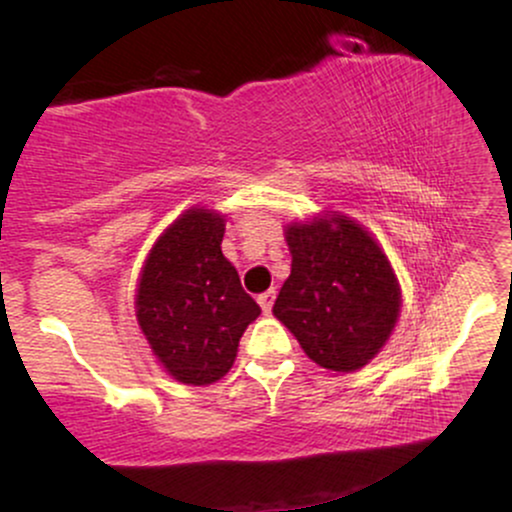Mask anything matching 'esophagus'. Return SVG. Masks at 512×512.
<instances>
[{"instance_id":"esophagus-1","label":"esophagus","mask_w":512,"mask_h":512,"mask_svg":"<svg viewBox=\"0 0 512 512\" xmlns=\"http://www.w3.org/2000/svg\"><path fill=\"white\" fill-rule=\"evenodd\" d=\"M274 296H276V291H274V289H269L267 293H260V298H257V303L262 305L264 313H269V310H272V305H274Z\"/></svg>"}]
</instances>
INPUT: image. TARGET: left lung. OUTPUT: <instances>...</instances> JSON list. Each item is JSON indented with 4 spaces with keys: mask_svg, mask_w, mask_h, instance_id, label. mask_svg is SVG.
I'll return each mask as SVG.
<instances>
[{
    "mask_svg": "<svg viewBox=\"0 0 512 512\" xmlns=\"http://www.w3.org/2000/svg\"><path fill=\"white\" fill-rule=\"evenodd\" d=\"M286 243L291 274L272 313L317 366L363 368L390 339L402 305L385 252L337 211L286 226Z\"/></svg>",
    "mask_w": 512,
    "mask_h": 512,
    "instance_id": "8db88e82",
    "label": "left lung"
}]
</instances>
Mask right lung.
<instances>
[{"instance_id": "add662e5", "label": "right lung", "mask_w": 512, "mask_h": 512, "mask_svg": "<svg viewBox=\"0 0 512 512\" xmlns=\"http://www.w3.org/2000/svg\"><path fill=\"white\" fill-rule=\"evenodd\" d=\"M223 231L221 214L187 209L156 240L139 276V327L158 363L185 385L221 380L262 313L223 257Z\"/></svg>"}]
</instances>
